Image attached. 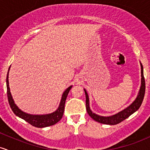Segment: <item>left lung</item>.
Returning a JSON list of instances; mask_svg holds the SVG:
<instances>
[{
  "mask_svg": "<svg viewBox=\"0 0 150 150\" xmlns=\"http://www.w3.org/2000/svg\"><path fill=\"white\" fill-rule=\"evenodd\" d=\"M141 66V86L140 90H139L138 94H137V97L135 99L132 101L131 104H130L128 107L124 108L122 111H119L118 113L116 114L112 115V116H99V115L96 114V113H93L92 110L90 109L89 107V99L88 94H87V91L85 89H84L85 91V96H86V108H87V111L89 115V116L92 118L93 120H96V121L99 122L100 123L106 125H116L118 123H120L121 121L126 119L128 118L130 115L134 113L136 111L139 109L140 107L141 104H142V101H143L144 92H145V81H144V74H143V66H142V63H140Z\"/></svg>",
  "mask_w": 150,
  "mask_h": 150,
  "instance_id": "left-lung-1",
  "label": "left lung"
}]
</instances>
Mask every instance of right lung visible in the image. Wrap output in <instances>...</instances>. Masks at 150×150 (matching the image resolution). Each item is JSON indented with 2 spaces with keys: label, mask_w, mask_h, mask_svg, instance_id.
<instances>
[{
  "label": "right lung",
  "mask_w": 150,
  "mask_h": 150,
  "mask_svg": "<svg viewBox=\"0 0 150 150\" xmlns=\"http://www.w3.org/2000/svg\"><path fill=\"white\" fill-rule=\"evenodd\" d=\"M10 68V66L9 69H8V74H7L6 77L7 94H8V101H9L10 108H11L13 113H14L17 116L20 117L22 119L25 120V121L27 122V123H29L30 124L33 125L34 127H37V128H45V127L51 126V125H53L56 124V123H58V122L61 119L62 117H63V112H64L65 100H66L67 96H68V93H69L70 90L71 89L73 85L68 87V88L64 91V92L63 93L61 101H60L59 106H58L57 110H56L54 112L43 115L30 114V113H27L22 111V110L20 109V108H18V106L15 104V101L13 100L11 92H10V90L9 81H8V75H9Z\"/></svg>",
  "instance_id": "obj_1"
}]
</instances>
